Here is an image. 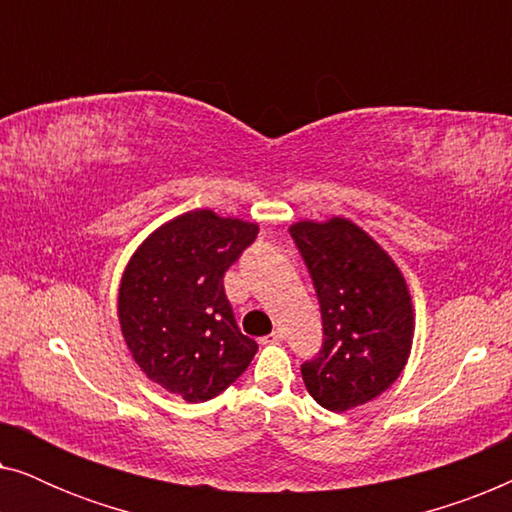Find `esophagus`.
<instances>
[{"mask_svg":"<svg viewBox=\"0 0 512 512\" xmlns=\"http://www.w3.org/2000/svg\"><path fill=\"white\" fill-rule=\"evenodd\" d=\"M282 340H284V333L279 331V328L277 331H272L270 335H265V338H261L263 345H277V342H282Z\"/></svg>","mask_w":512,"mask_h":512,"instance_id":"1","label":"esophagus"}]
</instances>
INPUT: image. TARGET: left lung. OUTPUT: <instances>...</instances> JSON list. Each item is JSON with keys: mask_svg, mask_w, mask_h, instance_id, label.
<instances>
[{"mask_svg": "<svg viewBox=\"0 0 512 512\" xmlns=\"http://www.w3.org/2000/svg\"><path fill=\"white\" fill-rule=\"evenodd\" d=\"M310 270L324 342L300 366L321 408L345 412L387 391L408 363L415 314L391 256L356 223L333 216L289 228Z\"/></svg>", "mask_w": 512, "mask_h": 512, "instance_id": "obj_1", "label": "left lung"}]
</instances>
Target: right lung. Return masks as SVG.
Returning <instances> with one entry per match:
<instances>
[{
  "label": "right lung",
  "mask_w": 512,
  "mask_h": 512,
  "mask_svg": "<svg viewBox=\"0 0 512 512\" xmlns=\"http://www.w3.org/2000/svg\"><path fill=\"white\" fill-rule=\"evenodd\" d=\"M256 235V223L195 209L146 237L123 272L125 345L151 382L188 403L219 396L258 352L223 289L226 270Z\"/></svg>",
  "instance_id": "obj_1"
}]
</instances>
